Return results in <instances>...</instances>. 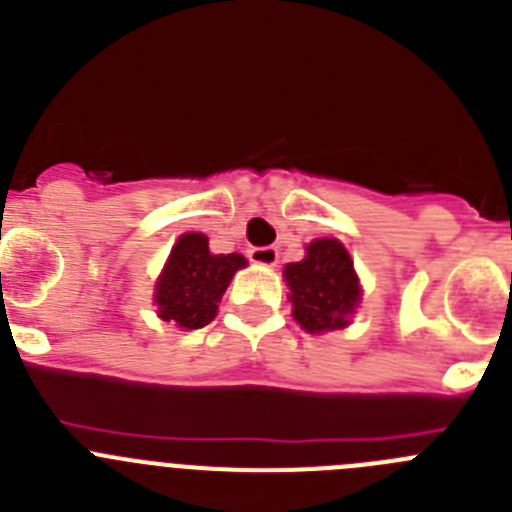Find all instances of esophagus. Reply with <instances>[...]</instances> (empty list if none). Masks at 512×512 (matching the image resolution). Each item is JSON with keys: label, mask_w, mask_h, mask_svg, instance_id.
<instances>
[{"label": "esophagus", "mask_w": 512, "mask_h": 512, "mask_svg": "<svg viewBox=\"0 0 512 512\" xmlns=\"http://www.w3.org/2000/svg\"><path fill=\"white\" fill-rule=\"evenodd\" d=\"M248 259L253 261V264H261V266H274L279 259V251L274 246H256L248 251Z\"/></svg>", "instance_id": "esophagus-1"}]
</instances>
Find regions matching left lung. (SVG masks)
Wrapping results in <instances>:
<instances>
[{"label":"left lung","mask_w":512,"mask_h":512,"mask_svg":"<svg viewBox=\"0 0 512 512\" xmlns=\"http://www.w3.org/2000/svg\"><path fill=\"white\" fill-rule=\"evenodd\" d=\"M292 315L307 333H323L348 325L359 305V279L346 248L336 238H320L307 246V256L284 269Z\"/></svg>","instance_id":"8db88e82"}]
</instances>
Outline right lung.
I'll return each instance as SVG.
<instances>
[{"label": "right lung", "mask_w": 512, "mask_h": 512, "mask_svg": "<svg viewBox=\"0 0 512 512\" xmlns=\"http://www.w3.org/2000/svg\"><path fill=\"white\" fill-rule=\"evenodd\" d=\"M246 266L241 253H210L202 233L182 235L156 284L158 315L194 330L212 323L230 277Z\"/></svg>", "instance_id": "right-lung-1"}]
</instances>
